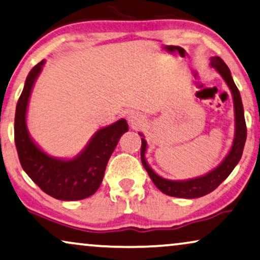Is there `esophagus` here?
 Wrapping results in <instances>:
<instances>
[{"instance_id": "1", "label": "esophagus", "mask_w": 260, "mask_h": 260, "mask_svg": "<svg viewBox=\"0 0 260 260\" xmlns=\"http://www.w3.org/2000/svg\"><path fill=\"white\" fill-rule=\"evenodd\" d=\"M127 120H129L130 125L133 127H138L143 124V118H142L141 115H138L137 112H131L129 116H127Z\"/></svg>"}]
</instances>
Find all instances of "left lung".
<instances>
[{"instance_id":"obj_1","label":"left lung","mask_w":260,"mask_h":260,"mask_svg":"<svg viewBox=\"0 0 260 260\" xmlns=\"http://www.w3.org/2000/svg\"><path fill=\"white\" fill-rule=\"evenodd\" d=\"M211 66L218 70V72L221 74L223 80L229 85L231 92H232L233 101H234V113H236V137H234L232 149H231L230 154L227 157L223 159V162L220 165L218 168L213 170L207 175L198 177V179L188 180V181H169L162 179L157 174L154 173L150 167L148 166L147 161L144 158V152L147 149V143H145L144 138H142L141 145V159L143 163V167L147 170L149 176L156 187L158 188L162 193H165L169 197L175 198H183V199H195L204 197V195L211 193L219 187V184L226 179L227 176L232 173L234 167L238 165L240 161L241 155L245 147V142H246V123H245L244 117V108L243 103H241V97L239 90L234 84L231 76L230 69L223 62V60L220 56H214L211 60Z\"/></svg>"}]
</instances>
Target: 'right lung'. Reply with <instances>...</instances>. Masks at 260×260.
I'll use <instances>...</instances> for the list:
<instances>
[{
  "instance_id": "add662e5",
  "label": "right lung",
  "mask_w": 260,
  "mask_h": 260,
  "mask_svg": "<svg viewBox=\"0 0 260 260\" xmlns=\"http://www.w3.org/2000/svg\"><path fill=\"white\" fill-rule=\"evenodd\" d=\"M44 62L45 60H42L31 69L16 105L14 140L17 155L27 175L46 194L58 200H81L97 191L110 156L129 126L125 119H119L98 130L85 150L70 161L55 159L46 155L30 140L26 126L28 99Z\"/></svg>"
}]
</instances>
